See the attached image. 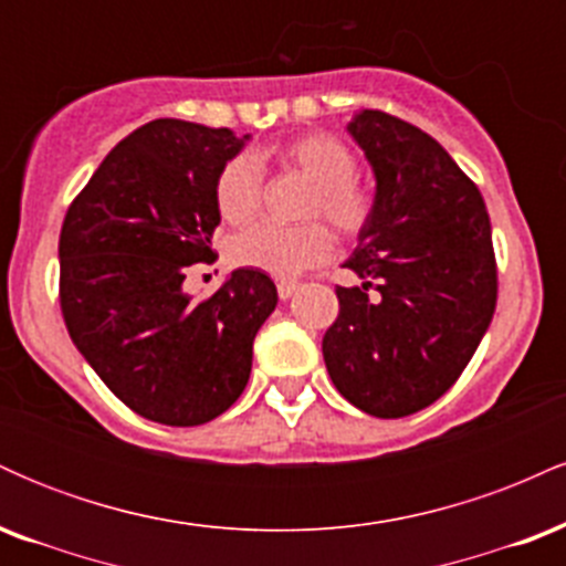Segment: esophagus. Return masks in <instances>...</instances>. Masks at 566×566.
<instances>
[{
	"label": "esophagus",
	"mask_w": 566,
	"mask_h": 566,
	"mask_svg": "<svg viewBox=\"0 0 566 566\" xmlns=\"http://www.w3.org/2000/svg\"><path fill=\"white\" fill-rule=\"evenodd\" d=\"M297 287H301V284L292 282V279H279V282H276V292H279V297H282V301H290V297L297 292Z\"/></svg>",
	"instance_id": "1"
}]
</instances>
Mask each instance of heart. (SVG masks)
Masks as SVG:
<instances>
[{"mask_svg": "<svg viewBox=\"0 0 566 566\" xmlns=\"http://www.w3.org/2000/svg\"><path fill=\"white\" fill-rule=\"evenodd\" d=\"M279 167L297 172L311 184L305 197V220L324 218L340 237H356L369 226L375 212L373 191L356 178L354 148L329 133H308L279 143L271 151ZM263 175L250 154H239L220 167L216 178V207L231 226H244L261 210ZM231 263L239 269L263 271L271 276H301L333 255V237L322 223L297 229L252 226L231 242Z\"/></svg>", "mask_w": 566, "mask_h": 566, "instance_id": "b5f03b06", "label": "heart"}]
</instances>
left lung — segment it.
Listing matches in <instances>:
<instances>
[{"label": "left lung", "instance_id": "left-lung-1", "mask_svg": "<svg viewBox=\"0 0 566 566\" xmlns=\"http://www.w3.org/2000/svg\"><path fill=\"white\" fill-rule=\"evenodd\" d=\"M375 175V212L337 287L322 340L329 378L354 407L405 418L450 391L497 303L492 226L479 188L431 135L361 108L346 125Z\"/></svg>", "mask_w": 566, "mask_h": 566}]
</instances>
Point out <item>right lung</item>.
Segmentation results:
<instances>
[{
	"label": "right lung",
	"instance_id": "right-lung-1",
	"mask_svg": "<svg viewBox=\"0 0 566 566\" xmlns=\"http://www.w3.org/2000/svg\"><path fill=\"white\" fill-rule=\"evenodd\" d=\"M247 140L229 127L148 122L101 161L63 220L61 311L71 340L154 423L201 426L226 412L276 308V284L263 271H231L201 303L184 290L188 265L216 258V178Z\"/></svg>",
	"mask_w": 566,
	"mask_h": 566
}]
</instances>
